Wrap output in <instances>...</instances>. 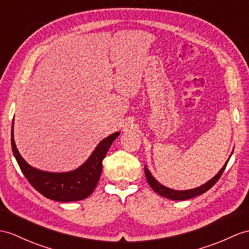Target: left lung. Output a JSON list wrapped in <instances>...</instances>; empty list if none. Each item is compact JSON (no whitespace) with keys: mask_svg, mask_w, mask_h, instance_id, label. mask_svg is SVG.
Segmentation results:
<instances>
[{"mask_svg":"<svg viewBox=\"0 0 249 249\" xmlns=\"http://www.w3.org/2000/svg\"><path fill=\"white\" fill-rule=\"evenodd\" d=\"M229 159H228V160H229ZM228 160L225 162V165L223 166V168L219 171V173H217L215 177L212 178L210 180H208L207 183H205L204 185L199 186L197 188H195V189H189V190H173V189H170V188L165 187L163 185L160 184L159 181H157L152 177V174H151V172L148 170L147 167H144V174H145V178H147V181L149 183L150 187L152 188V189L156 193H159L160 196H161L163 197H167L169 199H173V201H185V199H189V198H192L195 196L203 195V193H205L206 191H208L212 186H214V184L221 178V175L223 174L224 170H225Z\"/></svg>","mask_w":249,"mask_h":249,"instance_id":"8db88e82","label":"left lung"}]
</instances>
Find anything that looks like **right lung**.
<instances>
[{
    "instance_id": "right-lung-1",
    "label": "right lung",
    "mask_w": 249,
    "mask_h": 249,
    "mask_svg": "<svg viewBox=\"0 0 249 249\" xmlns=\"http://www.w3.org/2000/svg\"><path fill=\"white\" fill-rule=\"evenodd\" d=\"M120 132L106 137L97 145L87 161L74 171L53 173L32 167L23 159L14 138V120L11 125V148L24 177L36 190L57 202L81 201L92 195L102 172V160Z\"/></svg>"
}]
</instances>
